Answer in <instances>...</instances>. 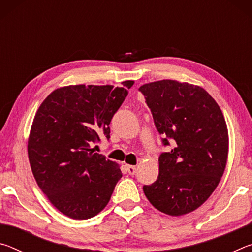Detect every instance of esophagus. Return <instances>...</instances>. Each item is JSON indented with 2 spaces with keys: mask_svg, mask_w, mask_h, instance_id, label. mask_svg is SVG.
Segmentation results:
<instances>
[{
  "mask_svg": "<svg viewBox=\"0 0 252 252\" xmlns=\"http://www.w3.org/2000/svg\"><path fill=\"white\" fill-rule=\"evenodd\" d=\"M126 171L129 172V174H134L135 172H136V167L135 165H129V164H126Z\"/></svg>",
  "mask_w": 252,
  "mask_h": 252,
  "instance_id": "esophagus-1",
  "label": "esophagus"
}]
</instances>
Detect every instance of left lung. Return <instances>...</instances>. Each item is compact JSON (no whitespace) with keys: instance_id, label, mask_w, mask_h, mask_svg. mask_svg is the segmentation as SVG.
I'll use <instances>...</instances> for the list:
<instances>
[{"instance_id":"left-lung-1","label":"left lung","mask_w":252,"mask_h":252,"mask_svg":"<svg viewBox=\"0 0 252 252\" xmlns=\"http://www.w3.org/2000/svg\"><path fill=\"white\" fill-rule=\"evenodd\" d=\"M171 151L159 157V176L143 192L158 210L183 216L207 201L227 165L228 127L220 106L199 85L161 80L139 89Z\"/></svg>"}]
</instances>
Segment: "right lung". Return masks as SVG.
I'll list each match as a JSON object with an SVG mask.
<instances>
[{"label":"right lung","instance_id":"add662e5","mask_svg":"<svg viewBox=\"0 0 252 252\" xmlns=\"http://www.w3.org/2000/svg\"><path fill=\"white\" fill-rule=\"evenodd\" d=\"M132 82L126 81L127 88ZM127 95L113 85H67L45 97L30 131L28 155L37 186L60 212L90 219L105 208L122 177L117 162L94 152L110 138L111 119Z\"/></svg>","mask_w":252,"mask_h":252}]
</instances>
